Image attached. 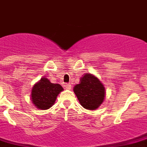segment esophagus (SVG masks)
Returning a JSON list of instances; mask_svg holds the SVG:
<instances>
[{
	"instance_id": "1",
	"label": "esophagus",
	"mask_w": 147,
	"mask_h": 147,
	"mask_svg": "<svg viewBox=\"0 0 147 147\" xmlns=\"http://www.w3.org/2000/svg\"><path fill=\"white\" fill-rule=\"evenodd\" d=\"M65 88H67V89H71V85H70V84H66V85H65Z\"/></svg>"
}]
</instances>
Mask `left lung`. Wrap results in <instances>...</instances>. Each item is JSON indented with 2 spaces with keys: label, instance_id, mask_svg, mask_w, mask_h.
Instances as JSON below:
<instances>
[{
  "label": "left lung",
  "instance_id": "left-lung-1",
  "mask_svg": "<svg viewBox=\"0 0 147 147\" xmlns=\"http://www.w3.org/2000/svg\"><path fill=\"white\" fill-rule=\"evenodd\" d=\"M73 91L82 106L88 110H95L103 102L106 89L96 76L86 73L80 78V82L74 86Z\"/></svg>",
  "mask_w": 147,
  "mask_h": 147
}]
</instances>
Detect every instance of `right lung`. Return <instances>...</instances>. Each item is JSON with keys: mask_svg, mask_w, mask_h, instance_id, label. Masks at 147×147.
I'll return each mask as SVG.
<instances>
[{"mask_svg": "<svg viewBox=\"0 0 147 147\" xmlns=\"http://www.w3.org/2000/svg\"><path fill=\"white\" fill-rule=\"evenodd\" d=\"M63 90L61 85L51 83L49 79L43 77L32 87L31 102L38 109H48L53 106L58 95Z\"/></svg>", "mask_w": 147, "mask_h": 147, "instance_id": "1", "label": "right lung"}]
</instances>
